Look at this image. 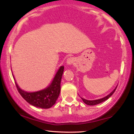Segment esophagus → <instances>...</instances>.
I'll return each mask as SVG.
<instances>
[{"instance_id": "obj_1", "label": "esophagus", "mask_w": 134, "mask_h": 134, "mask_svg": "<svg viewBox=\"0 0 134 134\" xmlns=\"http://www.w3.org/2000/svg\"><path fill=\"white\" fill-rule=\"evenodd\" d=\"M75 62V59L74 58L71 57V58H68L66 61V64L67 65H72L73 64H74Z\"/></svg>"}]
</instances>
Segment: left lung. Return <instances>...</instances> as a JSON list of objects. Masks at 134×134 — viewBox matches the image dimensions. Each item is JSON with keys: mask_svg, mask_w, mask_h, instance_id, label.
Masks as SVG:
<instances>
[{"mask_svg": "<svg viewBox=\"0 0 134 134\" xmlns=\"http://www.w3.org/2000/svg\"><path fill=\"white\" fill-rule=\"evenodd\" d=\"M116 87H117V86H116V87L114 88V90H113V91L111 92L110 93L108 94V95H107V96H105V97L102 98L95 99V100H88V99H84V98H81L82 99V100L83 101V102L85 103V104H86L87 105H97L98 104H100V103H101L104 102V101H105V100H107V99H108L109 98H110L111 96L112 95V94L114 93V92L115 91Z\"/></svg>", "mask_w": 134, "mask_h": 134, "instance_id": "obj_1", "label": "left lung"}]
</instances>
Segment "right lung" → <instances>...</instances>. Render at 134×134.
Returning <instances> with one entry per match:
<instances>
[{
    "label": "right lung",
    "instance_id": "1",
    "mask_svg": "<svg viewBox=\"0 0 134 134\" xmlns=\"http://www.w3.org/2000/svg\"><path fill=\"white\" fill-rule=\"evenodd\" d=\"M64 69V67L63 65L60 67L50 85L44 89L38 91L30 92L25 91L21 89L17 82H15L18 92L24 99L33 106L42 109L50 108L55 104L58 98L59 97Z\"/></svg>",
    "mask_w": 134,
    "mask_h": 134
}]
</instances>
